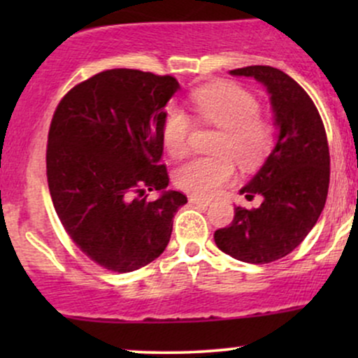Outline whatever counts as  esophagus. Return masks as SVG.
Here are the masks:
<instances>
[{"mask_svg":"<svg viewBox=\"0 0 358 358\" xmlns=\"http://www.w3.org/2000/svg\"><path fill=\"white\" fill-rule=\"evenodd\" d=\"M188 202L193 205H199V207H208V205H210V200L202 199V196H196V195H192L190 199H188Z\"/></svg>","mask_w":358,"mask_h":358,"instance_id":"1","label":"esophagus"}]
</instances>
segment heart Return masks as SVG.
Segmentation results:
<instances>
[{
    "instance_id": "b5f03b06",
    "label": "heart",
    "mask_w": 358,
    "mask_h": 358,
    "mask_svg": "<svg viewBox=\"0 0 358 358\" xmlns=\"http://www.w3.org/2000/svg\"><path fill=\"white\" fill-rule=\"evenodd\" d=\"M192 104L202 121L222 129L215 158H193L176 170L175 183L199 196H210L234 178L232 158L242 168L256 166L269 150L273 129L259 117V102L236 84L208 85L192 94ZM192 122L183 109L171 106L163 122V143L173 158L188 153Z\"/></svg>"
}]
</instances>
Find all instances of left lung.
I'll list each match as a JSON object with an SVG mask.
<instances>
[{"label": "left lung", "mask_w": 358, "mask_h": 358, "mask_svg": "<svg viewBox=\"0 0 358 358\" xmlns=\"http://www.w3.org/2000/svg\"><path fill=\"white\" fill-rule=\"evenodd\" d=\"M252 77L269 96L278 138L274 148L241 195L262 196L257 208L237 207L232 224L213 236L222 252L268 264L301 244L322 213L330 183L327 133L313 101L296 80L269 65L229 72Z\"/></svg>", "instance_id": "left-lung-1"}]
</instances>
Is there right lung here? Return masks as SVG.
<instances>
[{
    "label": "right lung",
    "mask_w": 358,
    "mask_h": 358,
    "mask_svg": "<svg viewBox=\"0 0 358 358\" xmlns=\"http://www.w3.org/2000/svg\"><path fill=\"white\" fill-rule=\"evenodd\" d=\"M180 84L113 69L69 90L53 114L47 178L57 215L89 259L114 273L155 261L187 196L166 190L163 122ZM156 189V201L145 200Z\"/></svg>",
    "instance_id": "right-lung-1"
}]
</instances>
